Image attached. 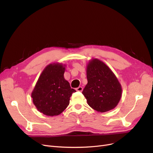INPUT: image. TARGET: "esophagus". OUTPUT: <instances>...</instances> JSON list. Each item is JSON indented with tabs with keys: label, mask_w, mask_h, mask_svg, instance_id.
Segmentation results:
<instances>
[{
	"label": "esophagus",
	"mask_w": 153,
	"mask_h": 153,
	"mask_svg": "<svg viewBox=\"0 0 153 153\" xmlns=\"http://www.w3.org/2000/svg\"><path fill=\"white\" fill-rule=\"evenodd\" d=\"M82 90H83V88H82V87H81V86H79V88H76V91H79V92H82Z\"/></svg>",
	"instance_id": "obj_1"
}]
</instances>
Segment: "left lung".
<instances>
[{
    "label": "left lung",
    "mask_w": 153,
    "mask_h": 153,
    "mask_svg": "<svg viewBox=\"0 0 153 153\" xmlns=\"http://www.w3.org/2000/svg\"><path fill=\"white\" fill-rule=\"evenodd\" d=\"M88 84L82 91L88 104L98 112L114 109L122 96V87L114 72L104 62L91 59L86 66Z\"/></svg>",
    "instance_id": "left-lung-1"
}]
</instances>
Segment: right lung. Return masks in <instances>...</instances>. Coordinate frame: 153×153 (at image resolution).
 <instances>
[{"instance_id": "obj_1", "label": "right lung", "mask_w": 153, "mask_h": 153, "mask_svg": "<svg viewBox=\"0 0 153 153\" xmlns=\"http://www.w3.org/2000/svg\"><path fill=\"white\" fill-rule=\"evenodd\" d=\"M65 66L59 62L48 65L31 93L33 103L44 115L56 116L61 114L69 105L72 94L76 92L64 77Z\"/></svg>"}]
</instances>
